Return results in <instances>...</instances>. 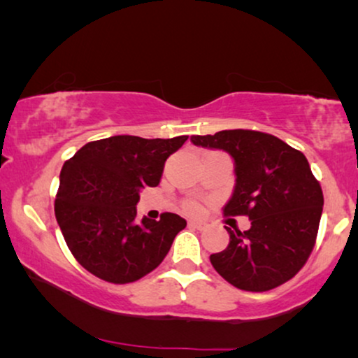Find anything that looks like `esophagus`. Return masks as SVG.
Returning <instances> with one entry per match:
<instances>
[{
	"instance_id": "34e87169",
	"label": "esophagus",
	"mask_w": 358,
	"mask_h": 358,
	"mask_svg": "<svg viewBox=\"0 0 358 358\" xmlns=\"http://www.w3.org/2000/svg\"><path fill=\"white\" fill-rule=\"evenodd\" d=\"M189 227L199 229V231H203V229L207 228V223H203V222H189Z\"/></svg>"
}]
</instances>
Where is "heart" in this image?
I'll return each instance as SVG.
<instances>
[{
  "instance_id": "obj_1",
  "label": "heart",
  "mask_w": 358,
  "mask_h": 358,
  "mask_svg": "<svg viewBox=\"0 0 358 358\" xmlns=\"http://www.w3.org/2000/svg\"><path fill=\"white\" fill-rule=\"evenodd\" d=\"M185 212L197 215L200 212V205L197 202H187V203H185Z\"/></svg>"
}]
</instances>
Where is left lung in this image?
<instances>
[{
  "label": "left lung",
  "instance_id": "1",
  "mask_svg": "<svg viewBox=\"0 0 358 358\" xmlns=\"http://www.w3.org/2000/svg\"><path fill=\"white\" fill-rule=\"evenodd\" d=\"M190 141L229 153L236 184L223 212L251 220L248 231L227 228L228 248L210 256L215 271L246 292L272 290L295 277L315 248L324 205L305 155L256 130L194 135Z\"/></svg>",
  "mask_w": 358,
  "mask_h": 358
}]
</instances>
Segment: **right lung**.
Here are the masks:
<instances>
[{
	"instance_id": "obj_1",
	"label": "right lung",
	"mask_w": 358,
	"mask_h": 358,
	"mask_svg": "<svg viewBox=\"0 0 358 358\" xmlns=\"http://www.w3.org/2000/svg\"><path fill=\"white\" fill-rule=\"evenodd\" d=\"M187 136L115 135L90 141L65 161L55 217L66 246L87 272L110 283H130L163 262L184 218L136 220L140 190L156 187L164 163Z\"/></svg>"
}]
</instances>
